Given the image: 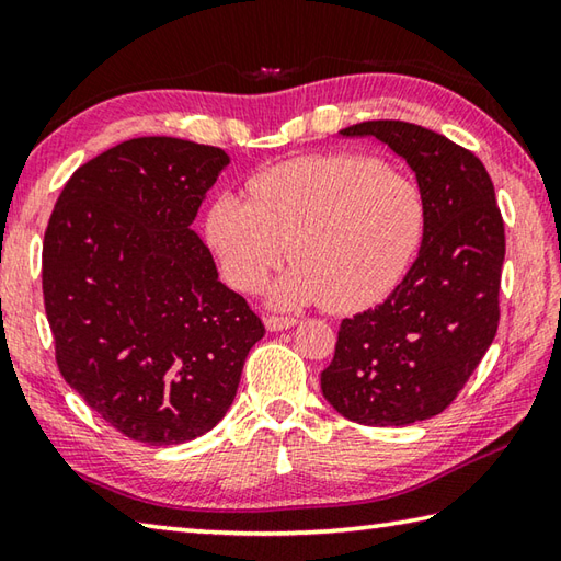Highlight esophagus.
<instances>
[{
	"instance_id": "esophagus-1",
	"label": "esophagus",
	"mask_w": 561,
	"mask_h": 561,
	"mask_svg": "<svg viewBox=\"0 0 561 561\" xmlns=\"http://www.w3.org/2000/svg\"><path fill=\"white\" fill-rule=\"evenodd\" d=\"M296 323V318H287V316H267L265 318V325H267V331H272V333H277V331H289V328H294Z\"/></svg>"
}]
</instances>
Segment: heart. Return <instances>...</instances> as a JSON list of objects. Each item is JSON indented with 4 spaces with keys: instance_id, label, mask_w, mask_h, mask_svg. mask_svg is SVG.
<instances>
[{
    "instance_id": "obj_1",
    "label": "heart",
    "mask_w": 561,
    "mask_h": 561,
    "mask_svg": "<svg viewBox=\"0 0 561 561\" xmlns=\"http://www.w3.org/2000/svg\"><path fill=\"white\" fill-rule=\"evenodd\" d=\"M250 202L221 194L204 233L224 279L255 291L291 252L294 265L267 289L279 309L328 304L355 311L397 284L419 248L423 202L403 172L362 156H309L248 182Z\"/></svg>"
}]
</instances>
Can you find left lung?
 Returning a JSON list of instances; mask_svg holds the SVG:
<instances>
[{"instance_id":"1","label":"left lung","mask_w":561,"mask_h":561,"mask_svg":"<svg viewBox=\"0 0 561 561\" xmlns=\"http://www.w3.org/2000/svg\"><path fill=\"white\" fill-rule=\"evenodd\" d=\"M343 138H375L405 160L423 202L419 257L377 309L340 323L321 391L347 421L411 425L443 413L496 337L503 218L474 152L405 121H362Z\"/></svg>"}]
</instances>
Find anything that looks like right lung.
<instances>
[{"label":"right lung","mask_w":561,"mask_h":561,"mask_svg":"<svg viewBox=\"0 0 561 561\" xmlns=\"http://www.w3.org/2000/svg\"><path fill=\"white\" fill-rule=\"evenodd\" d=\"M230 158L148 136L77 168L43 240V301L60 375L146 445L224 419L265 325L218 279L192 224Z\"/></svg>","instance_id":"obj_1"}]
</instances>
